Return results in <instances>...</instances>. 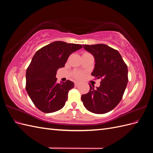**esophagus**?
Here are the masks:
<instances>
[{
    "label": "esophagus",
    "mask_w": 153,
    "mask_h": 153,
    "mask_svg": "<svg viewBox=\"0 0 153 153\" xmlns=\"http://www.w3.org/2000/svg\"><path fill=\"white\" fill-rule=\"evenodd\" d=\"M79 84H80V83L78 82H75V86H77L78 85H79Z\"/></svg>",
    "instance_id": "1"
}]
</instances>
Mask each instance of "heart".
Masks as SVG:
<instances>
[{
	"label": "heart",
	"instance_id": "1",
	"mask_svg": "<svg viewBox=\"0 0 153 153\" xmlns=\"http://www.w3.org/2000/svg\"><path fill=\"white\" fill-rule=\"evenodd\" d=\"M74 76L76 78H81L83 76V74L80 71H75L74 73Z\"/></svg>",
	"mask_w": 153,
	"mask_h": 153
}]
</instances>
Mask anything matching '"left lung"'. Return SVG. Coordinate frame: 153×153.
I'll return each mask as SVG.
<instances>
[{
  "mask_svg": "<svg viewBox=\"0 0 153 153\" xmlns=\"http://www.w3.org/2000/svg\"><path fill=\"white\" fill-rule=\"evenodd\" d=\"M94 57L91 75L101 78L100 86L90 85L88 93L82 95L84 106L90 112L103 114L113 110L121 101L127 84L128 67L117 50L104 44L83 45Z\"/></svg>",
  "mask_w": 153,
  "mask_h": 153,
  "instance_id": "left-lung-1",
  "label": "left lung"
}]
</instances>
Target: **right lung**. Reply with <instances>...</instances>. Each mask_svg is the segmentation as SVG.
Listing matches in <instances>:
<instances>
[{"instance_id":"add662e5","label":"right lung","mask_w":153,"mask_h":153,"mask_svg":"<svg viewBox=\"0 0 153 153\" xmlns=\"http://www.w3.org/2000/svg\"><path fill=\"white\" fill-rule=\"evenodd\" d=\"M78 44L55 41L36 52L26 71V91L35 106L45 113L61 109L74 87L70 80L57 82V71L64 67L73 52L81 49Z\"/></svg>"}]
</instances>
